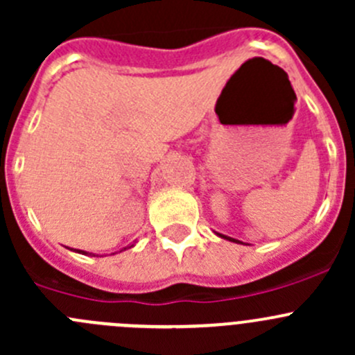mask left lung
I'll list each match as a JSON object with an SVG mask.
<instances>
[{"mask_svg": "<svg viewBox=\"0 0 355 355\" xmlns=\"http://www.w3.org/2000/svg\"><path fill=\"white\" fill-rule=\"evenodd\" d=\"M218 237H221V239H225V241H230V242H235V244H242L241 241H235V239H232V237H227V235H223V234H216Z\"/></svg>", "mask_w": 355, "mask_h": 355, "instance_id": "left-lung-1", "label": "left lung"}]
</instances>
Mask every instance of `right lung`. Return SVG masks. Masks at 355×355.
<instances>
[{
  "mask_svg": "<svg viewBox=\"0 0 355 355\" xmlns=\"http://www.w3.org/2000/svg\"><path fill=\"white\" fill-rule=\"evenodd\" d=\"M130 247H134V244H130L128 247H123V249H121V250L130 249ZM73 250H75V252H78V254H89V252H85V250H80V249H73ZM121 250H120V252H121ZM113 254H116V252H113ZM92 256H96V254H92Z\"/></svg>",
  "mask_w": 355,
  "mask_h": 355,
  "instance_id": "right-lung-1",
  "label": "right lung"
}]
</instances>
